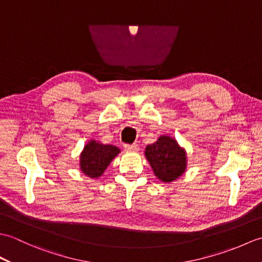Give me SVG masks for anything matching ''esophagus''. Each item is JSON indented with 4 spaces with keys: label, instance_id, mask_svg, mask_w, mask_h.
<instances>
[{
    "label": "esophagus",
    "instance_id": "obj_1",
    "mask_svg": "<svg viewBox=\"0 0 262 262\" xmlns=\"http://www.w3.org/2000/svg\"><path fill=\"white\" fill-rule=\"evenodd\" d=\"M124 147L126 151H130V152H137L138 148H140L137 144H125Z\"/></svg>",
    "mask_w": 262,
    "mask_h": 262
}]
</instances>
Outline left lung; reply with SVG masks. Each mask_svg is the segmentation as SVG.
Wrapping results in <instances>:
<instances>
[{
	"instance_id": "obj_1",
	"label": "left lung",
	"mask_w": 262,
	"mask_h": 262,
	"mask_svg": "<svg viewBox=\"0 0 262 262\" xmlns=\"http://www.w3.org/2000/svg\"><path fill=\"white\" fill-rule=\"evenodd\" d=\"M145 157L155 176L163 182L173 181L185 172L186 153L168 136H161L157 143L146 146Z\"/></svg>"
}]
</instances>
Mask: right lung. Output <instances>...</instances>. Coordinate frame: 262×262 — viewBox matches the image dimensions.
<instances>
[{
  "mask_svg": "<svg viewBox=\"0 0 262 262\" xmlns=\"http://www.w3.org/2000/svg\"><path fill=\"white\" fill-rule=\"evenodd\" d=\"M118 153L119 148L114 145H103L91 141L86 144L81 154V170L90 178H98Z\"/></svg>",
  "mask_w": 262,
  "mask_h": 262,
  "instance_id": "right-lung-1",
  "label": "right lung"
}]
</instances>
